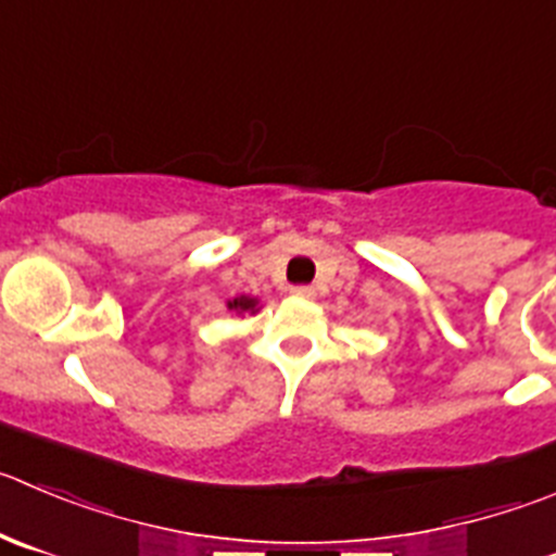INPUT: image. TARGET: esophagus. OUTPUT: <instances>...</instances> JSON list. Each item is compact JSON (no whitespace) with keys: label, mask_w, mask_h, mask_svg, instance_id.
<instances>
[{"label":"esophagus","mask_w":556,"mask_h":556,"mask_svg":"<svg viewBox=\"0 0 556 556\" xmlns=\"http://www.w3.org/2000/svg\"><path fill=\"white\" fill-rule=\"evenodd\" d=\"M292 294H294V298H300V300H311V298H314V289H311V287H292Z\"/></svg>","instance_id":"esophagus-1"}]
</instances>
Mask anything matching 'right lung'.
<instances>
[{
    "label": "right lung",
    "instance_id": "obj_1",
    "mask_svg": "<svg viewBox=\"0 0 556 556\" xmlns=\"http://www.w3.org/2000/svg\"><path fill=\"white\" fill-rule=\"evenodd\" d=\"M229 311H235V314H256L258 311V300L256 298H245V294H242V298H235V300H229Z\"/></svg>",
    "mask_w": 556,
    "mask_h": 556
}]
</instances>
